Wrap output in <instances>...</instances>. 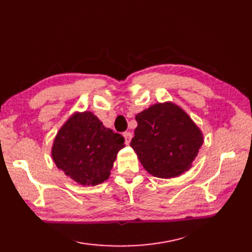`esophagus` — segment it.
<instances>
[{"instance_id": "obj_1", "label": "esophagus", "mask_w": 252, "mask_h": 252, "mask_svg": "<svg viewBox=\"0 0 252 252\" xmlns=\"http://www.w3.org/2000/svg\"><path fill=\"white\" fill-rule=\"evenodd\" d=\"M124 136H125V138H126V145H130L131 139H132V137H133L132 133H131V132H125V133H124Z\"/></svg>"}]
</instances>
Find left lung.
Here are the masks:
<instances>
[{
    "mask_svg": "<svg viewBox=\"0 0 252 252\" xmlns=\"http://www.w3.org/2000/svg\"><path fill=\"white\" fill-rule=\"evenodd\" d=\"M130 146L150 175L170 179L188 171L203 143V134L172 102L157 103L135 116Z\"/></svg>",
    "mask_w": 252,
    "mask_h": 252,
    "instance_id": "left-lung-1",
    "label": "left lung"
}]
</instances>
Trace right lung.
<instances>
[{
  "label": "right lung",
  "mask_w": 252,
  "mask_h": 252,
  "mask_svg": "<svg viewBox=\"0 0 252 252\" xmlns=\"http://www.w3.org/2000/svg\"><path fill=\"white\" fill-rule=\"evenodd\" d=\"M125 138L103 126L92 112H76L57 132L52 158L76 183L95 186L109 178Z\"/></svg>",
  "instance_id": "add662e5"
}]
</instances>
